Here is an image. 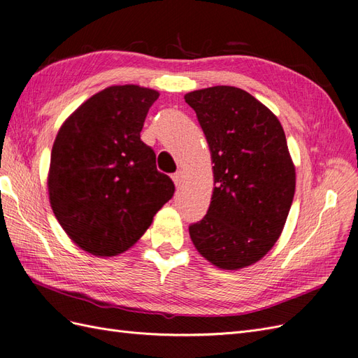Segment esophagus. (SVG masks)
Returning a JSON list of instances; mask_svg holds the SVG:
<instances>
[{
  "label": "esophagus",
  "instance_id": "1",
  "mask_svg": "<svg viewBox=\"0 0 358 358\" xmlns=\"http://www.w3.org/2000/svg\"><path fill=\"white\" fill-rule=\"evenodd\" d=\"M172 180H174V182H176V186H177V187L182 186V182H184V172H182V171L176 172L174 177H172Z\"/></svg>",
  "mask_w": 358,
  "mask_h": 358
}]
</instances>
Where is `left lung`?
Returning <instances> with one entry per match:
<instances>
[{"instance_id":"obj_1","label":"left lung","mask_w":358,"mask_h":358,"mask_svg":"<svg viewBox=\"0 0 358 358\" xmlns=\"http://www.w3.org/2000/svg\"><path fill=\"white\" fill-rule=\"evenodd\" d=\"M210 147L214 189L206 215L189 227L214 266L238 271L262 260L282 234L296 168L278 117L248 92L213 86L189 92Z\"/></svg>"}]
</instances>
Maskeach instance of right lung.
<instances>
[{"mask_svg":"<svg viewBox=\"0 0 358 358\" xmlns=\"http://www.w3.org/2000/svg\"><path fill=\"white\" fill-rule=\"evenodd\" d=\"M155 89L110 86L92 95L57 131L48 174L56 220L74 244L96 257L134 247L174 194L140 132Z\"/></svg>","mask_w":358,"mask_h":358,"instance_id":"right-lung-1","label":"right lung"}]
</instances>
